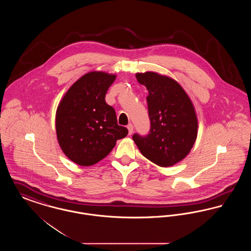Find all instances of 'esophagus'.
Wrapping results in <instances>:
<instances>
[{"label":"esophagus","instance_id":"34e87169","mask_svg":"<svg viewBox=\"0 0 251 251\" xmlns=\"http://www.w3.org/2000/svg\"><path fill=\"white\" fill-rule=\"evenodd\" d=\"M127 128H128V131H129V134H131V133L133 132V126H132V124L130 123V124L127 126Z\"/></svg>","mask_w":251,"mask_h":251}]
</instances>
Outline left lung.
<instances>
[{"label":"left lung","instance_id":"8db88e82","mask_svg":"<svg viewBox=\"0 0 251 251\" xmlns=\"http://www.w3.org/2000/svg\"><path fill=\"white\" fill-rule=\"evenodd\" d=\"M135 77L149 91L151 131L147 136L135 133L132 139L147 159L159 167H172L189 154L198 136L193 102L181 85L168 76L146 72Z\"/></svg>","mask_w":251,"mask_h":251}]
</instances>
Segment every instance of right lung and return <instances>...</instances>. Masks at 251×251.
Instances as JSON below:
<instances>
[{"label": "right lung", "instance_id": "obj_1", "mask_svg": "<svg viewBox=\"0 0 251 251\" xmlns=\"http://www.w3.org/2000/svg\"><path fill=\"white\" fill-rule=\"evenodd\" d=\"M116 74L90 72L78 79L60 100L55 115L60 148L82 167L95 165L128 134L118 124L115 109L105 102Z\"/></svg>", "mask_w": 251, "mask_h": 251}]
</instances>
